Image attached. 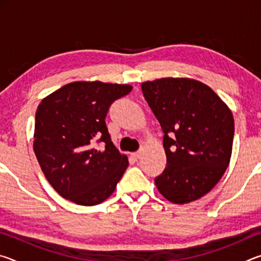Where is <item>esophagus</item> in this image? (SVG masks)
Returning <instances> with one entry per match:
<instances>
[{
  "label": "esophagus",
  "mask_w": 261,
  "mask_h": 261,
  "mask_svg": "<svg viewBox=\"0 0 261 261\" xmlns=\"http://www.w3.org/2000/svg\"><path fill=\"white\" fill-rule=\"evenodd\" d=\"M131 156L135 159V160H138V159L140 158V152H135V153H132L131 154Z\"/></svg>",
  "instance_id": "34e87169"
}]
</instances>
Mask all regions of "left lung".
<instances>
[{
	"instance_id": "1",
	"label": "left lung",
	"mask_w": 261,
	"mask_h": 261,
	"mask_svg": "<svg viewBox=\"0 0 261 261\" xmlns=\"http://www.w3.org/2000/svg\"><path fill=\"white\" fill-rule=\"evenodd\" d=\"M163 131L167 166L155 178L163 197L187 204L208 193L222 177L232 151L231 110L206 84L161 78L141 84Z\"/></svg>"
}]
</instances>
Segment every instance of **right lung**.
Segmentation results:
<instances>
[{
	"instance_id": "add662e5",
	"label": "right lung",
	"mask_w": 261,
	"mask_h": 261,
	"mask_svg": "<svg viewBox=\"0 0 261 261\" xmlns=\"http://www.w3.org/2000/svg\"><path fill=\"white\" fill-rule=\"evenodd\" d=\"M131 85L73 82L53 92L35 113L33 148L55 191L82 206L105 201L129 166L110 140L105 118ZM102 142L101 149L95 147Z\"/></svg>"
}]
</instances>
